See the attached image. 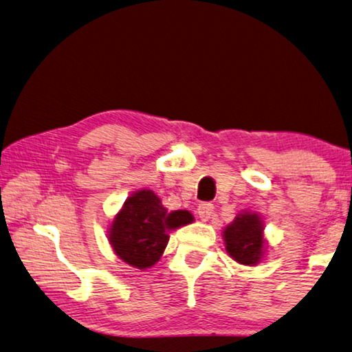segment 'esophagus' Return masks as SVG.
Segmentation results:
<instances>
[{
	"instance_id": "1",
	"label": "esophagus",
	"mask_w": 352,
	"mask_h": 352,
	"mask_svg": "<svg viewBox=\"0 0 352 352\" xmlns=\"http://www.w3.org/2000/svg\"><path fill=\"white\" fill-rule=\"evenodd\" d=\"M197 214H198V217H200L201 221H208L210 217H212V214H214V206L210 203L198 204Z\"/></svg>"
}]
</instances>
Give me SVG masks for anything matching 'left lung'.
I'll return each instance as SVG.
<instances>
[{"label": "left lung", "mask_w": 352, "mask_h": 352, "mask_svg": "<svg viewBox=\"0 0 352 352\" xmlns=\"http://www.w3.org/2000/svg\"><path fill=\"white\" fill-rule=\"evenodd\" d=\"M223 240L229 257L245 266H257L265 260V221L255 210H241L223 229Z\"/></svg>", "instance_id": "left-lung-1"}]
</instances>
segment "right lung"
<instances>
[{
  "mask_svg": "<svg viewBox=\"0 0 352 352\" xmlns=\"http://www.w3.org/2000/svg\"><path fill=\"white\" fill-rule=\"evenodd\" d=\"M194 215L186 209H166L151 189H140L126 198L107 229L112 251L137 270H148L162 258L169 232L190 225Z\"/></svg>",
  "mask_w": 352,
  "mask_h": 352,
  "instance_id": "add662e5",
  "label": "right lung"
}]
</instances>
